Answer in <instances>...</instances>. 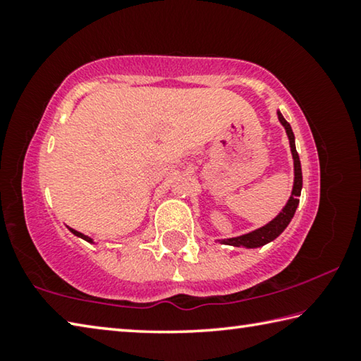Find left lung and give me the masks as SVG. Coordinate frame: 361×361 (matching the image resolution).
I'll list each match as a JSON object with an SVG mask.
<instances>
[{"mask_svg": "<svg viewBox=\"0 0 361 361\" xmlns=\"http://www.w3.org/2000/svg\"><path fill=\"white\" fill-rule=\"evenodd\" d=\"M277 118L280 121V124L285 127L286 135H288V142H290V149H291V156H293V167H295V180H293V189H291V195L286 200V204L282 210L279 212V215L271 219L267 224L261 226V228L255 229L252 232H247V234H242L239 237H231V239H219L218 242L223 243V245H232V247H243V248H258L266 245V243L272 242L274 239L282 234V232L286 229V226L290 224V221L295 216V212L299 205V195H301V189H302V170H301V161H299L298 151H296V145H295V133L291 130V126L285 121L282 113L277 111Z\"/></svg>", "mask_w": 361, "mask_h": 361, "instance_id": "1", "label": "left lung"}]
</instances>
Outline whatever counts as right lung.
<instances>
[{
  "label": "right lung",
  "instance_id": "1",
  "mask_svg": "<svg viewBox=\"0 0 361 361\" xmlns=\"http://www.w3.org/2000/svg\"><path fill=\"white\" fill-rule=\"evenodd\" d=\"M66 228H68V226H66ZM68 229H70V232H71V234H75L76 237H79V239H82V240H85V242H89V243H95V242H94V239H92V237L85 235V234H82V232H79V231H76V229H73V228H68Z\"/></svg>",
  "mask_w": 361,
  "mask_h": 361
}]
</instances>
